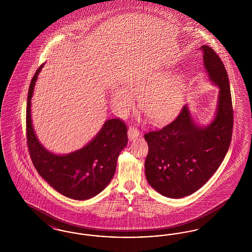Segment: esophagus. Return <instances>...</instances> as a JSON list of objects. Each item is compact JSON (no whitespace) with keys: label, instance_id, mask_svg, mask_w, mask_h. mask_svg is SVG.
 I'll list each match as a JSON object with an SVG mask.
<instances>
[{"label":"esophagus","instance_id":"esophagus-1","mask_svg":"<svg viewBox=\"0 0 252 252\" xmlns=\"http://www.w3.org/2000/svg\"><path fill=\"white\" fill-rule=\"evenodd\" d=\"M127 134H128L129 140H133V139L137 138V137L140 135V131H139L137 128H135V127H133V126H130V127L128 128Z\"/></svg>","mask_w":252,"mask_h":252}]
</instances>
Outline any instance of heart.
Instances as JSON below:
<instances>
[{
	"label": "heart",
	"mask_w": 252,
	"mask_h": 252,
	"mask_svg": "<svg viewBox=\"0 0 252 252\" xmlns=\"http://www.w3.org/2000/svg\"><path fill=\"white\" fill-rule=\"evenodd\" d=\"M167 74H152L130 80L126 89L114 87L111 100L114 108L122 115L134 108V97H138L139 107L147 119L162 123L170 119L180 108L182 85L180 78L167 79Z\"/></svg>",
	"instance_id": "b5f03b06"
}]
</instances>
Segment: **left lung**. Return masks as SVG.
Wrapping results in <instances>:
<instances>
[{"instance_id": "obj_1", "label": "left lung", "mask_w": 252, "mask_h": 252, "mask_svg": "<svg viewBox=\"0 0 252 252\" xmlns=\"http://www.w3.org/2000/svg\"><path fill=\"white\" fill-rule=\"evenodd\" d=\"M204 69L219 89L215 118L199 126L188 105L161 129L145 133L148 154L144 169L148 183L170 198L192 194L210 180L228 152L233 109L228 74L214 49L202 45Z\"/></svg>"}]
</instances>
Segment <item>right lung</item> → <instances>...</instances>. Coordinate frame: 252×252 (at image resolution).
<instances>
[{
	"instance_id": "obj_1",
	"label": "right lung",
	"mask_w": 252,
	"mask_h": 252,
	"mask_svg": "<svg viewBox=\"0 0 252 252\" xmlns=\"http://www.w3.org/2000/svg\"><path fill=\"white\" fill-rule=\"evenodd\" d=\"M43 65L34 74L27 97L26 134L30 157L39 176L56 191L74 200H87L102 192L112 180L117 158L127 144V128L120 119H110L84 147L65 155L50 152L38 141L31 118V99Z\"/></svg>"
}]
</instances>
